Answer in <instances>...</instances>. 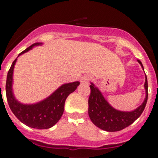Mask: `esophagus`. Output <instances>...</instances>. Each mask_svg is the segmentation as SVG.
Returning a JSON list of instances; mask_svg holds the SVG:
<instances>
[{
	"label": "esophagus",
	"instance_id": "34e87169",
	"mask_svg": "<svg viewBox=\"0 0 158 158\" xmlns=\"http://www.w3.org/2000/svg\"><path fill=\"white\" fill-rule=\"evenodd\" d=\"M92 80V77L89 75H84V76L81 77V81L82 82V83H88V82L91 81Z\"/></svg>",
	"mask_w": 158,
	"mask_h": 158
}]
</instances>
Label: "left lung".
Returning <instances> with one entry per match:
<instances>
[{
    "label": "left lung",
    "mask_w": 158,
    "mask_h": 158,
    "mask_svg": "<svg viewBox=\"0 0 158 158\" xmlns=\"http://www.w3.org/2000/svg\"><path fill=\"white\" fill-rule=\"evenodd\" d=\"M142 67V62L138 60ZM146 99L142 105L132 111H120L114 109L104 99L98 89L91 84V93L89 98V115L92 122L100 129L114 132L127 127L142 115L148 100V82L146 75Z\"/></svg>",
    "instance_id": "8db88e82"
}]
</instances>
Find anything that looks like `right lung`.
Here are the masks:
<instances>
[{"instance_id":"1","label":"right lung","mask_w":158,"mask_h":158,"mask_svg":"<svg viewBox=\"0 0 158 158\" xmlns=\"http://www.w3.org/2000/svg\"><path fill=\"white\" fill-rule=\"evenodd\" d=\"M40 43H34L22 51L19 55L30 51L34 46L40 45ZM14 60L8 72L6 80V96L8 105L13 114L20 122L25 125L36 129H48L58 122L64 111V105L67 96L76 90L80 85L79 81L65 84L58 88L48 98L35 104H22L15 99L12 90V73L14 65L16 62Z\"/></svg>"}]
</instances>
